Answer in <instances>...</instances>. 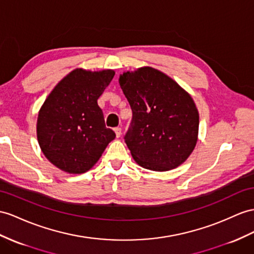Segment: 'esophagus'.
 Instances as JSON below:
<instances>
[{
	"instance_id": "obj_1",
	"label": "esophagus",
	"mask_w": 254,
	"mask_h": 254,
	"mask_svg": "<svg viewBox=\"0 0 254 254\" xmlns=\"http://www.w3.org/2000/svg\"><path fill=\"white\" fill-rule=\"evenodd\" d=\"M115 133H116V137L119 138L121 136V127H116L115 128Z\"/></svg>"
}]
</instances>
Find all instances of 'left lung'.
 <instances>
[{
  "instance_id": "obj_1",
  "label": "left lung",
  "mask_w": 254,
  "mask_h": 254,
  "mask_svg": "<svg viewBox=\"0 0 254 254\" xmlns=\"http://www.w3.org/2000/svg\"><path fill=\"white\" fill-rule=\"evenodd\" d=\"M119 83L133 112L125 139L136 163L155 172L183 164L198 136V110L191 95L150 66L125 71Z\"/></svg>"
}]
</instances>
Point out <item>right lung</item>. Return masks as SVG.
<instances>
[{
	"mask_svg": "<svg viewBox=\"0 0 254 254\" xmlns=\"http://www.w3.org/2000/svg\"><path fill=\"white\" fill-rule=\"evenodd\" d=\"M114 76L113 69L76 68L45 100L37 117V140L45 157L61 171L86 173L115 139L97 105Z\"/></svg>",
	"mask_w": 254,
	"mask_h": 254,
	"instance_id": "add662e5",
	"label": "right lung"
}]
</instances>
